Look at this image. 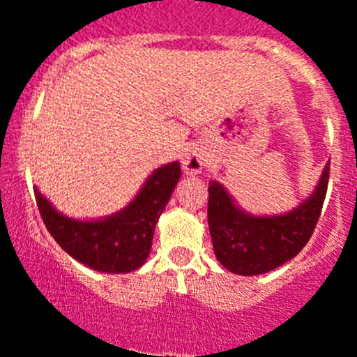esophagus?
Returning <instances> with one entry per match:
<instances>
[{
  "instance_id": "obj_1",
  "label": "esophagus",
  "mask_w": 357,
  "mask_h": 357,
  "mask_svg": "<svg viewBox=\"0 0 357 357\" xmlns=\"http://www.w3.org/2000/svg\"><path fill=\"white\" fill-rule=\"evenodd\" d=\"M204 160H205L204 153H202L199 149H188L181 157L183 169H185L186 174H192V176L200 174L202 167H204V164H205Z\"/></svg>"
}]
</instances>
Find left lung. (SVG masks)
Instances as JSON below:
<instances>
[{
  "instance_id": "left-lung-1",
  "label": "left lung",
  "mask_w": 357,
  "mask_h": 357,
  "mask_svg": "<svg viewBox=\"0 0 357 357\" xmlns=\"http://www.w3.org/2000/svg\"><path fill=\"white\" fill-rule=\"evenodd\" d=\"M330 164L314 192L289 212L254 215L219 181H208V229L218 261L235 275L255 276L294 259L311 238L328 188Z\"/></svg>"
}]
</instances>
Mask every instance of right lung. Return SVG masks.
<instances>
[{
	"label": "right lung",
	"instance_id": "add662e5",
	"mask_svg": "<svg viewBox=\"0 0 357 357\" xmlns=\"http://www.w3.org/2000/svg\"><path fill=\"white\" fill-rule=\"evenodd\" d=\"M181 178L179 162L155 169L138 195L107 218L74 219L62 214L34 188L39 214L60 247L81 264L100 273H129L150 254L155 225Z\"/></svg>",
	"mask_w": 357,
	"mask_h": 357
}]
</instances>
